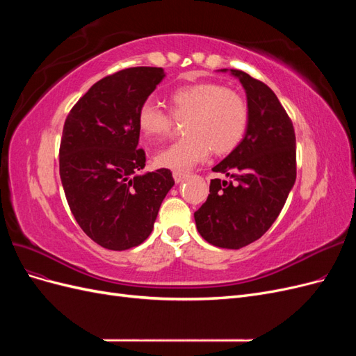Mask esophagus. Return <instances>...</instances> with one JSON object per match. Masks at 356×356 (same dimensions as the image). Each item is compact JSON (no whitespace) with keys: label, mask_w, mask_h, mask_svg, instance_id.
I'll list each match as a JSON object with an SVG mask.
<instances>
[{"label":"esophagus","mask_w":356,"mask_h":356,"mask_svg":"<svg viewBox=\"0 0 356 356\" xmlns=\"http://www.w3.org/2000/svg\"><path fill=\"white\" fill-rule=\"evenodd\" d=\"M172 175H174L175 182H182V181H184V179L187 178L186 172H179V170H174V174H172Z\"/></svg>","instance_id":"obj_1"}]
</instances>
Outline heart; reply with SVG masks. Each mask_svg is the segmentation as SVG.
Listing matches in <instances>:
<instances>
[{"mask_svg": "<svg viewBox=\"0 0 356 356\" xmlns=\"http://www.w3.org/2000/svg\"><path fill=\"white\" fill-rule=\"evenodd\" d=\"M170 113L153 102L143 104L138 113L139 129L152 141L172 134L175 120L184 122L187 138L163 148L156 156L161 168L186 170L208 157L232 153L246 134L250 108L236 90L220 83H196L174 90L169 96Z\"/></svg>", "mask_w": 356, "mask_h": 356, "instance_id": "obj_1", "label": "heart"}]
</instances>
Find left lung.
Returning <instances> with one entry per match:
<instances>
[{
	"instance_id": "obj_1",
	"label": "left lung",
	"mask_w": 356,
	"mask_h": 356,
	"mask_svg": "<svg viewBox=\"0 0 356 356\" xmlns=\"http://www.w3.org/2000/svg\"><path fill=\"white\" fill-rule=\"evenodd\" d=\"M232 74L246 90L250 122L242 143L212 168L233 179H211L195 220L204 241L239 250L260 239L279 217L296 182L297 160L293 122L273 90L243 71Z\"/></svg>"
}]
</instances>
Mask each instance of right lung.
Masks as SVG:
<instances>
[{"label":"right lung","mask_w":356,"mask_h":356,"mask_svg":"<svg viewBox=\"0 0 356 356\" xmlns=\"http://www.w3.org/2000/svg\"><path fill=\"white\" fill-rule=\"evenodd\" d=\"M163 77L157 67L106 75L81 96L63 124L59 175L67 202L81 230L106 250L141 245L175 184L166 168L135 174L145 166L138 113Z\"/></svg>","instance_id":"obj_1"}]
</instances>
